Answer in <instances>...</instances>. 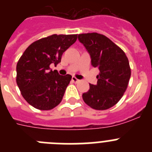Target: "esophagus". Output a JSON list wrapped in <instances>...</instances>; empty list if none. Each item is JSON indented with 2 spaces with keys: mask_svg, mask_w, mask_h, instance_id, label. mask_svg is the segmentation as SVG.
Here are the masks:
<instances>
[{
  "mask_svg": "<svg viewBox=\"0 0 152 152\" xmlns=\"http://www.w3.org/2000/svg\"><path fill=\"white\" fill-rule=\"evenodd\" d=\"M72 81H73V82H75V83H77L79 81L78 79H77L75 77H72Z\"/></svg>",
  "mask_w": 152,
  "mask_h": 152,
  "instance_id": "esophagus-1",
  "label": "esophagus"
}]
</instances>
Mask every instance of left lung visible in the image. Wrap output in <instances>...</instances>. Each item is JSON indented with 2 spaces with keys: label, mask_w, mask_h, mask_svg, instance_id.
Instances as JSON below:
<instances>
[{
  "label": "left lung",
  "mask_w": 152,
  "mask_h": 152,
  "mask_svg": "<svg viewBox=\"0 0 152 152\" xmlns=\"http://www.w3.org/2000/svg\"><path fill=\"white\" fill-rule=\"evenodd\" d=\"M78 40L89 53L91 65L100 71L97 83L90 84V89L82 94L83 100L94 110H107L119 101L127 88L131 76L128 58L103 35L83 33L78 35Z\"/></svg>",
  "instance_id": "obj_1"
}]
</instances>
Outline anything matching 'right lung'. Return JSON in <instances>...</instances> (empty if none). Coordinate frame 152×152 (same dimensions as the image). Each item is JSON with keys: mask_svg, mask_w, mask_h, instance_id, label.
<instances>
[{"mask_svg": "<svg viewBox=\"0 0 152 152\" xmlns=\"http://www.w3.org/2000/svg\"><path fill=\"white\" fill-rule=\"evenodd\" d=\"M77 38V34L52 35L33 42L23 52L17 64V84L31 106L49 110L61 103L72 75H60L50 64L61 62L63 52Z\"/></svg>", "mask_w": 152, "mask_h": 152, "instance_id": "obj_1", "label": "right lung"}]
</instances>
